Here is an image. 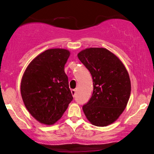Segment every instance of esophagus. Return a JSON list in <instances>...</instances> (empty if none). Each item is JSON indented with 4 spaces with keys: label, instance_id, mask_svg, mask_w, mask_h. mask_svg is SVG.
I'll return each instance as SVG.
<instances>
[{
    "label": "esophagus",
    "instance_id": "obj_1",
    "mask_svg": "<svg viewBox=\"0 0 154 154\" xmlns=\"http://www.w3.org/2000/svg\"><path fill=\"white\" fill-rule=\"evenodd\" d=\"M75 92H76V90H71V94H72L73 97L75 96Z\"/></svg>",
    "mask_w": 154,
    "mask_h": 154
}]
</instances>
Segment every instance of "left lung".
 <instances>
[{
	"instance_id": "8db88e82",
	"label": "left lung",
	"mask_w": 154,
	"mask_h": 154,
	"mask_svg": "<svg viewBox=\"0 0 154 154\" xmlns=\"http://www.w3.org/2000/svg\"><path fill=\"white\" fill-rule=\"evenodd\" d=\"M78 57L93 81V92L83 106V112L92 125H110L123 113L129 100L131 83L127 69L106 48H87L80 52Z\"/></svg>"
}]
</instances>
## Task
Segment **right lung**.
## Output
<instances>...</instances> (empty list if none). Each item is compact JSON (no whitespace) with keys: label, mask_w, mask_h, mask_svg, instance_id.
<instances>
[{"label":"right lung","mask_w":154,"mask_h":154,"mask_svg":"<svg viewBox=\"0 0 154 154\" xmlns=\"http://www.w3.org/2000/svg\"><path fill=\"white\" fill-rule=\"evenodd\" d=\"M70 52L54 48L31 61L21 81L25 106L38 121L52 125L61 119L73 100L64 65Z\"/></svg>","instance_id":"right-lung-1"}]
</instances>
